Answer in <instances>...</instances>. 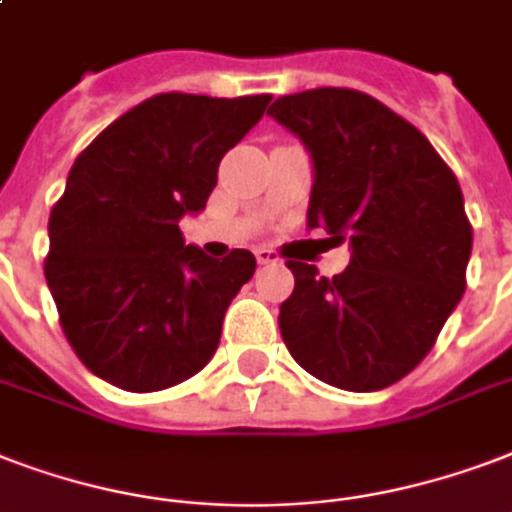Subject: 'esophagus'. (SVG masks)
Segmentation results:
<instances>
[{
    "instance_id": "esophagus-1",
    "label": "esophagus",
    "mask_w": 512,
    "mask_h": 512,
    "mask_svg": "<svg viewBox=\"0 0 512 512\" xmlns=\"http://www.w3.org/2000/svg\"><path fill=\"white\" fill-rule=\"evenodd\" d=\"M255 257L260 265H273L279 263V255L273 252V249H255Z\"/></svg>"
}]
</instances>
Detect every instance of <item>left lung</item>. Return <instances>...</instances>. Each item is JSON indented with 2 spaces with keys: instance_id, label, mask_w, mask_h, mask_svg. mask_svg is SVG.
Listing matches in <instances>:
<instances>
[{
  "instance_id": "1",
  "label": "left lung",
  "mask_w": 512,
  "mask_h": 512,
  "mask_svg": "<svg viewBox=\"0 0 512 512\" xmlns=\"http://www.w3.org/2000/svg\"><path fill=\"white\" fill-rule=\"evenodd\" d=\"M268 115L311 152L308 230L351 247L333 279L287 260L284 343L325 384L384 389L427 357L464 295L473 225L462 187L427 136L368 93L314 88L276 99Z\"/></svg>"
}]
</instances>
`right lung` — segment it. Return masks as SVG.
Returning a JSON list of instances; mask_svg holds the SVG:
<instances>
[{
	"instance_id": "1",
	"label": "right lung",
	"mask_w": 512,
	"mask_h": 512,
	"mask_svg": "<svg viewBox=\"0 0 512 512\" xmlns=\"http://www.w3.org/2000/svg\"><path fill=\"white\" fill-rule=\"evenodd\" d=\"M268 101L158 93L77 155L50 212L45 279L66 341L93 376L158 392L212 360L255 255L214 260L185 247L179 220L204 209L222 155Z\"/></svg>"
}]
</instances>
